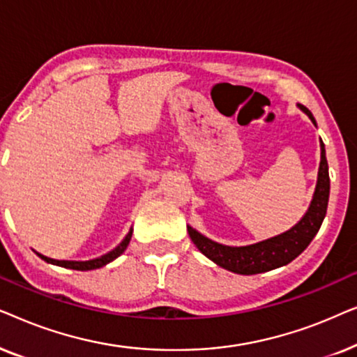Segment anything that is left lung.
I'll list each match as a JSON object with an SVG mask.
<instances>
[{
	"mask_svg": "<svg viewBox=\"0 0 357 357\" xmlns=\"http://www.w3.org/2000/svg\"><path fill=\"white\" fill-rule=\"evenodd\" d=\"M302 110L309 115V119L315 123L314 115L304 105H299ZM321 141V139H320ZM321 148V160L319 169V180H317V188L314 193V199L309 211L296 224L291 231L281 236H276L268 241L253 243L247 247H227L209 241L195 229L188 227V234L192 242L203 255L213 260L216 265L226 268V270L237 273V275H258L275 268L284 266L291 263L296 257L309 247L312 238L317 236L319 229L324 222L326 206H328L330 197V175H328V162L325 155V144L320 143Z\"/></svg>",
	"mask_w": 357,
	"mask_h": 357,
	"instance_id": "left-lung-1",
	"label": "left lung"
}]
</instances>
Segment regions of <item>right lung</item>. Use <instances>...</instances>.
I'll use <instances>...</instances> for the list:
<instances>
[{"label":"right lung","mask_w":357,"mask_h":357,"mask_svg":"<svg viewBox=\"0 0 357 357\" xmlns=\"http://www.w3.org/2000/svg\"><path fill=\"white\" fill-rule=\"evenodd\" d=\"M131 234L133 232H128V236L123 238V242L120 243L119 247L115 248V250H112L110 253H107V255L100 257V258H96V260H89V261H66V260H53V258H47L38 253V257L42 258V260H45L47 263H53V265H58V266H63V268H70V270H77V271H87V270H96V268H102L107 263H110L112 260H115L116 257H120L121 253L126 250V247H128V243L131 241Z\"/></svg>","instance_id":"add662e5"}]
</instances>
